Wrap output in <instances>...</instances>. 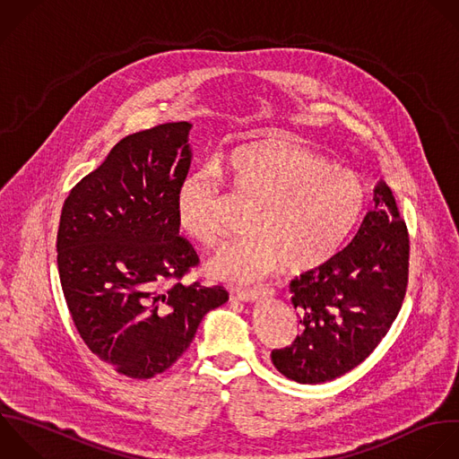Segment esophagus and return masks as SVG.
<instances>
[{"instance_id": "obj_1", "label": "esophagus", "mask_w": 459, "mask_h": 459, "mask_svg": "<svg viewBox=\"0 0 459 459\" xmlns=\"http://www.w3.org/2000/svg\"><path fill=\"white\" fill-rule=\"evenodd\" d=\"M269 294H273L269 290V287H255V289H247V290H237L233 296L240 301H258Z\"/></svg>"}]
</instances>
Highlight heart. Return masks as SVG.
<instances>
[{
  "instance_id": "b5f03b06",
  "label": "heart",
  "mask_w": 459,
  "mask_h": 459,
  "mask_svg": "<svg viewBox=\"0 0 459 459\" xmlns=\"http://www.w3.org/2000/svg\"><path fill=\"white\" fill-rule=\"evenodd\" d=\"M256 203L253 235L224 246L210 262L212 276L251 283L276 271L301 273L326 262L341 246L364 206L359 178L319 154L296 145H251L231 152L219 169L188 174L176 194L179 228L203 246L224 237L221 208L224 183Z\"/></svg>"
}]
</instances>
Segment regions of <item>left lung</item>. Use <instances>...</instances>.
<instances>
[{
	"instance_id": "left-lung-1",
	"label": "left lung",
	"mask_w": 459,
	"mask_h": 459,
	"mask_svg": "<svg viewBox=\"0 0 459 459\" xmlns=\"http://www.w3.org/2000/svg\"><path fill=\"white\" fill-rule=\"evenodd\" d=\"M375 206L346 247L290 281L301 333L273 350L274 368L299 384L333 380L359 366L396 319L409 276V235L380 181Z\"/></svg>"
}]
</instances>
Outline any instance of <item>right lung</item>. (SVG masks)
<instances>
[{"label": "right lung", "mask_w": 459, "mask_h": 459, "mask_svg": "<svg viewBox=\"0 0 459 459\" xmlns=\"http://www.w3.org/2000/svg\"><path fill=\"white\" fill-rule=\"evenodd\" d=\"M190 129L170 122L126 136L61 213L57 265L75 328L100 360L138 380L169 369L204 314L228 301L221 285L181 283L199 264L176 217Z\"/></svg>", "instance_id": "1"}]
</instances>
